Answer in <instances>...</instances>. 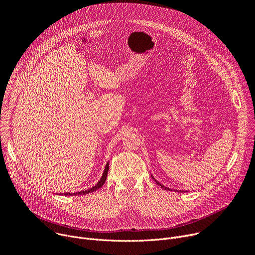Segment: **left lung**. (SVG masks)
I'll return each instance as SVG.
<instances>
[{
  "label": "left lung",
  "mask_w": 255,
  "mask_h": 255,
  "mask_svg": "<svg viewBox=\"0 0 255 255\" xmlns=\"http://www.w3.org/2000/svg\"><path fill=\"white\" fill-rule=\"evenodd\" d=\"M151 177H152V179H154V180H155V181L157 182V184H159V185L161 186V188H162V189H165V190H168V191H171V189H169V188H167V186H165V185L161 184V183H160V182H159L158 180H156V179H155V177H154V176H152V175H151ZM173 191H174V192H181V193L185 192V191H176V190H173Z\"/></svg>",
  "instance_id": "1"
}]
</instances>
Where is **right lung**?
<instances>
[{
	"mask_svg": "<svg viewBox=\"0 0 255 255\" xmlns=\"http://www.w3.org/2000/svg\"><path fill=\"white\" fill-rule=\"evenodd\" d=\"M108 172H109V162L107 163L106 165V168H105V171H104V174L103 176H101L100 180L94 185L92 186V188L88 189V190H85V191H81V192H76V193H65L64 196H79V195H86V194H90V193H93L94 191L100 189L101 186H103L107 180V176H108ZM63 195V194H62Z\"/></svg>",
	"mask_w": 255,
	"mask_h": 255,
	"instance_id": "right-lung-1",
	"label": "right lung"
}]
</instances>
